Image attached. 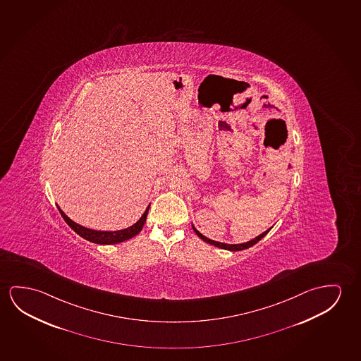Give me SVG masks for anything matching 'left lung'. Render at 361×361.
Here are the masks:
<instances>
[{
	"instance_id": "8db88e82",
	"label": "left lung",
	"mask_w": 361,
	"mask_h": 361,
	"mask_svg": "<svg viewBox=\"0 0 361 361\" xmlns=\"http://www.w3.org/2000/svg\"><path fill=\"white\" fill-rule=\"evenodd\" d=\"M192 228H194V231L196 233V235H197L201 240H204L205 243H207V244L214 245V246H216V247L228 250V251H240V250L249 249V247H251L252 245H255L256 243H259V241H260V240L262 239V238H264V236H265L270 230H271V228H269V230H267L265 233H262L261 235H259V236H256L255 239L250 240V241L244 243V244H224V243H219V241H214V240L207 239V238L204 236L200 231H197V230L195 228L194 225H192Z\"/></svg>"
}]
</instances>
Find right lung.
Returning a JSON list of instances; mask_svg holds the SVG:
<instances>
[{
    "mask_svg": "<svg viewBox=\"0 0 361 361\" xmlns=\"http://www.w3.org/2000/svg\"><path fill=\"white\" fill-rule=\"evenodd\" d=\"M57 209L60 211V214L63 217V220L66 221L67 225L73 228L75 233L80 235L81 238H83V239L89 240L91 243H94V244L111 245L118 244V243H122V241L131 239V238L136 236L142 230L150 205L147 206V209L145 210L144 215L140 217L139 221L135 222L133 226H130V228L117 230V231H97V230H92V228H85V226H81V225H78L76 222L73 221L59 206H57Z\"/></svg>",
    "mask_w": 361,
    "mask_h": 361,
    "instance_id": "add662e5",
    "label": "right lung"
}]
</instances>
